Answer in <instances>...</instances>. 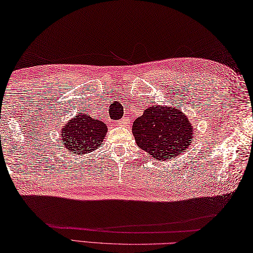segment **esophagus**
Instances as JSON below:
<instances>
[{"instance_id": "34e87169", "label": "esophagus", "mask_w": 253, "mask_h": 253, "mask_svg": "<svg viewBox=\"0 0 253 253\" xmlns=\"http://www.w3.org/2000/svg\"><path fill=\"white\" fill-rule=\"evenodd\" d=\"M127 121H128V118L127 117H123L121 120L116 122V125L117 126H123V125H126V123H127Z\"/></svg>"}]
</instances>
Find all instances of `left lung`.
<instances>
[{"mask_svg": "<svg viewBox=\"0 0 253 253\" xmlns=\"http://www.w3.org/2000/svg\"><path fill=\"white\" fill-rule=\"evenodd\" d=\"M138 147L157 161H170L188 151L193 141L189 118L176 107L153 106L132 126Z\"/></svg>", "mask_w": 253, "mask_h": 253, "instance_id": "obj_1", "label": "left lung"}]
</instances>
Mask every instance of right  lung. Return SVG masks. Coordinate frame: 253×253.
<instances>
[{
    "instance_id": "obj_1",
    "label": "right lung",
    "mask_w": 253,
    "mask_h": 253,
    "mask_svg": "<svg viewBox=\"0 0 253 253\" xmlns=\"http://www.w3.org/2000/svg\"><path fill=\"white\" fill-rule=\"evenodd\" d=\"M107 131V125L100 119L91 118L88 113H80L62 128L61 142H63L66 152L83 155L94 152L104 144Z\"/></svg>"
}]
</instances>
